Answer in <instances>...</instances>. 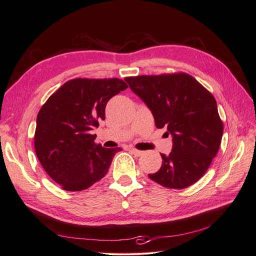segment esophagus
Returning a JSON list of instances; mask_svg holds the SVG:
<instances>
[{
	"instance_id": "obj_1",
	"label": "esophagus",
	"mask_w": 256,
	"mask_h": 256,
	"mask_svg": "<svg viewBox=\"0 0 256 256\" xmlns=\"http://www.w3.org/2000/svg\"><path fill=\"white\" fill-rule=\"evenodd\" d=\"M130 152H132L136 157H140V156H142L143 154V152H141V150H136V148H130Z\"/></svg>"
}]
</instances>
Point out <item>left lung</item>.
Here are the masks:
<instances>
[{
	"mask_svg": "<svg viewBox=\"0 0 256 256\" xmlns=\"http://www.w3.org/2000/svg\"><path fill=\"white\" fill-rule=\"evenodd\" d=\"M130 88L150 108L156 127L173 136L168 156L148 174L152 180L170 189H184L202 177L221 144L223 122L216 99L186 72L127 76Z\"/></svg>",
	"mask_w": 256,
	"mask_h": 256,
	"instance_id": "left-lung-1",
	"label": "left lung"
}]
</instances>
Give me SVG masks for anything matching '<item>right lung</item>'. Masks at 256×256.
<instances>
[{
	"label": "right lung",
	"instance_id": "1",
	"mask_svg": "<svg viewBox=\"0 0 256 256\" xmlns=\"http://www.w3.org/2000/svg\"><path fill=\"white\" fill-rule=\"evenodd\" d=\"M128 85L118 78L69 80L54 92L38 112L34 146L47 174L62 189L81 191L109 171L120 147L95 143L92 130L106 118L109 100Z\"/></svg>",
	"mask_w": 256,
	"mask_h": 256
}]
</instances>
